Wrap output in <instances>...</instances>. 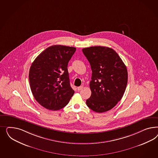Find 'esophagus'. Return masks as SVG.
Listing matches in <instances>:
<instances>
[{
  "label": "esophagus",
  "mask_w": 158,
  "mask_h": 158,
  "mask_svg": "<svg viewBox=\"0 0 158 158\" xmlns=\"http://www.w3.org/2000/svg\"><path fill=\"white\" fill-rule=\"evenodd\" d=\"M83 88V86H79V87H78L77 89V90H78V91H80V90H81Z\"/></svg>",
  "instance_id": "34e87169"
}]
</instances>
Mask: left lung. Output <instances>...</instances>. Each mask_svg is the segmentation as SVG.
<instances>
[{"mask_svg": "<svg viewBox=\"0 0 158 158\" xmlns=\"http://www.w3.org/2000/svg\"><path fill=\"white\" fill-rule=\"evenodd\" d=\"M90 64V97L86 104L91 110L102 113L113 108L124 94L128 79L126 65L114 50L105 46L82 49Z\"/></svg>", "mask_w": 158, "mask_h": 158, "instance_id": "left-lung-1", "label": "left lung"}]
</instances>
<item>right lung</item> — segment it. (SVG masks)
<instances>
[{
	"mask_svg": "<svg viewBox=\"0 0 158 158\" xmlns=\"http://www.w3.org/2000/svg\"><path fill=\"white\" fill-rule=\"evenodd\" d=\"M75 51L73 47L54 45L32 62L29 73L31 90L35 100L45 108L59 110L73 95L67 67Z\"/></svg>",
	"mask_w": 158,
	"mask_h": 158,
	"instance_id": "right-lung-1",
	"label": "right lung"
}]
</instances>
